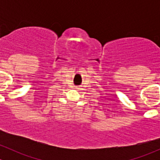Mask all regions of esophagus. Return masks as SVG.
Wrapping results in <instances>:
<instances>
[{
  "mask_svg": "<svg viewBox=\"0 0 160 160\" xmlns=\"http://www.w3.org/2000/svg\"><path fill=\"white\" fill-rule=\"evenodd\" d=\"M77 88H77V87H76V89H77Z\"/></svg>",
  "mask_w": 160,
  "mask_h": 160,
  "instance_id": "obj_1",
  "label": "esophagus"
}]
</instances>
